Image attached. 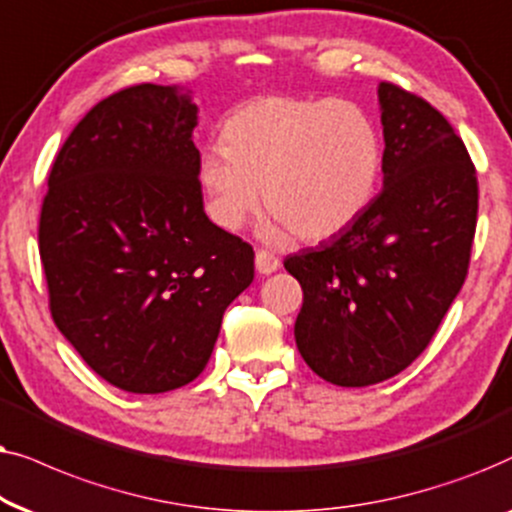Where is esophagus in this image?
<instances>
[{"mask_svg":"<svg viewBox=\"0 0 512 512\" xmlns=\"http://www.w3.org/2000/svg\"><path fill=\"white\" fill-rule=\"evenodd\" d=\"M255 267H257V271H260V274L269 276V274H274L278 267H281V260H278L274 252L257 250L255 252Z\"/></svg>","mask_w":512,"mask_h":512,"instance_id":"34e87169","label":"esophagus"}]
</instances>
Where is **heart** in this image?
<instances>
[{"mask_svg": "<svg viewBox=\"0 0 512 512\" xmlns=\"http://www.w3.org/2000/svg\"><path fill=\"white\" fill-rule=\"evenodd\" d=\"M220 138L203 149L196 177L222 229H241L264 192L274 234L292 229L302 241H323L374 196L381 138L353 102L267 95L234 109Z\"/></svg>", "mask_w": 512, "mask_h": 512, "instance_id": "b5f03b06", "label": "heart"}]
</instances>
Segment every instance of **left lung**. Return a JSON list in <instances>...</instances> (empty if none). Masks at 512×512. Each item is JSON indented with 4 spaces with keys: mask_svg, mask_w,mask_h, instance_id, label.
<instances>
[{
    "mask_svg": "<svg viewBox=\"0 0 512 512\" xmlns=\"http://www.w3.org/2000/svg\"><path fill=\"white\" fill-rule=\"evenodd\" d=\"M384 189L330 241L285 260L302 285L297 349L318 377L356 388L403 372L468 276L478 175L431 102L379 84Z\"/></svg>",
    "mask_w": 512,
    "mask_h": 512,
    "instance_id": "left-lung-1",
    "label": "left lung"
}]
</instances>
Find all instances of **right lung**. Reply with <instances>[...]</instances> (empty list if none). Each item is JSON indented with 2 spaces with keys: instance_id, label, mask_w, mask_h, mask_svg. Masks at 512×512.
<instances>
[{
  "instance_id": "add662e5",
  "label": "right lung",
  "mask_w": 512,
  "mask_h": 512,
  "mask_svg": "<svg viewBox=\"0 0 512 512\" xmlns=\"http://www.w3.org/2000/svg\"><path fill=\"white\" fill-rule=\"evenodd\" d=\"M194 126L175 86H128L74 126L49 173L39 257L53 323L128 393L199 377L255 276L252 245L203 210Z\"/></svg>"
}]
</instances>
